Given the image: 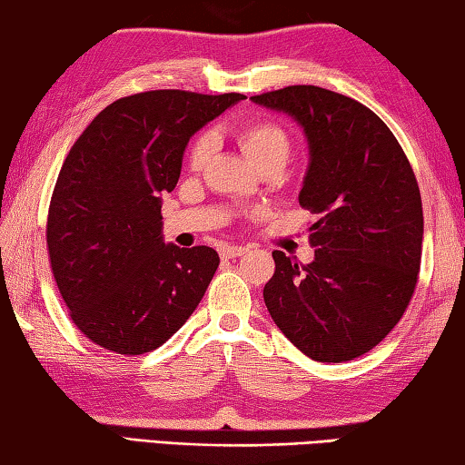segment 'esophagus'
<instances>
[{
	"label": "esophagus",
	"instance_id": "obj_1",
	"mask_svg": "<svg viewBox=\"0 0 465 465\" xmlns=\"http://www.w3.org/2000/svg\"><path fill=\"white\" fill-rule=\"evenodd\" d=\"M248 252V248H243V246H223L222 250H219V254H222V258H238V256H242V254H246Z\"/></svg>",
	"mask_w": 465,
	"mask_h": 465
}]
</instances>
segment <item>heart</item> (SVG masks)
<instances>
[{
  "label": "heart",
  "instance_id": "obj_1",
  "mask_svg": "<svg viewBox=\"0 0 465 465\" xmlns=\"http://www.w3.org/2000/svg\"><path fill=\"white\" fill-rule=\"evenodd\" d=\"M233 135L238 139L243 152L250 157V162L261 170L269 163H281L285 166L291 155V135L285 124L274 119H252L240 123L233 129ZM215 149V137L209 131L199 133L188 145L186 166L193 172H201L207 166L211 153Z\"/></svg>",
  "mask_w": 465,
  "mask_h": 465
}]
</instances>
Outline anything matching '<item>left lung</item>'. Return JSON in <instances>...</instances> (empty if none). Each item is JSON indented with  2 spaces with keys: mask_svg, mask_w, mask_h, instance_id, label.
<instances>
[{
  "mask_svg": "<svg viewBox=\"0 0 465 465\" xmlns=\"http://www.w3.org/2000/svg\"><path fill=\"white\" fill-rule=\"evenodd\" d=\"M252 100L303 127L312 160L299 204L318 217L313 262L272 252L266 308L310 359H357L391 332L419 281L422 201L411 162L388 124L342 94L287 85Z\"/></svg>",
  "mask_w": 465,
  "mask_h": 465,
  "instance_id": "left-lung-1",
  "label": "left lung"
}]
</instances>
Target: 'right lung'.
<instances>
[{
	"label": "right lung",
	"mask_w": 465,
	"mask_h": 465,
	"mask_svg": "<svg viewBox=\"0 0 465 465\" xmlns=\"http://www.w3.org/2000/svg\"><path fill=\"white\" fill-rule=\"evenodd\" d=\"M243 94L152 90L96 114L63 162L46 217V250L69 318L124 357L155 351L183 328L219 266L213 248L166 246L162 193L203 124Z\"/></svg>",
	"instance_id": "obj_1"
}]
</instances>
